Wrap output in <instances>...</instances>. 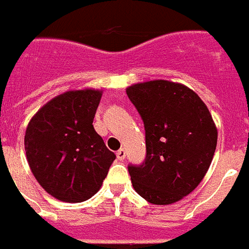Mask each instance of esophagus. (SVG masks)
Listing matches in <instances>:
<instances>
[{"mask_svg":"<svg viewBox=\"0 0 249 249\" xmlns=\"http://www.w3.org/2000/svg\"><path fill=\"white\" fill-rule=\"evenodd\" d=\"M116 156H117V160H120V161H123L125 158V150L123 148L119 149L117 150V153H116Z\"/></svg>","mask_w":249,"mask_h":249,"instance_id":"34e87169","label":"esophagus"}]
</instances>
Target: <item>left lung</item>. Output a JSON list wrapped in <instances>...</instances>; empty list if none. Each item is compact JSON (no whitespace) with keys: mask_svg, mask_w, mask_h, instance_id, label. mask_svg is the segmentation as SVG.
<instances>
[{"mask_svg":"<svg viewBox=\"0 0 249 249\" xmlns=\"http://www.w3.org/2000/svg\"><path fill=\"white\" fill-rule=\"evenodd\" d=\"M145 125L146 158L129 166L136 193L166 206L196 189L209 170L218 129L203 100L191 88L170 80H149L126 88Z\"/></svg>","mask_w":249,"mask_h":249,"instance_id":"8db88e82","label":"left lung"}]
</instances>
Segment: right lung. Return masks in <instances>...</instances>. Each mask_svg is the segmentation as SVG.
I'll return each instance as SVG.
<instances>
[{
	"label": "right lung",
	"mask_w": 249,
	"mask_h": 249,
	"mask_svg": "<svg viewBox=\"0 0 249 249\" xmlns=\"http://www.w3.org/2000/svg\"><path fill=\"white\" fill-rule=\"evenodd\" d=\"M103 91L70 89L53 97L31 117L25 133L29 166L46 193L80 203L100 190L115 153L93 128Z\"/></svg>",
	"instance_id": "1"
}]
</instances>
